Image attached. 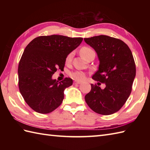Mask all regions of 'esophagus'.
<instances>
[{
  "label": "esophagus",
  "mask_w": 150,
  "mask_h": 150,
  "mask_svg": "<svg viewBox=\"0 0 150 150\" xmlns=\"http://www.w3.org/2000/svg\"><path fill=\"white\" fill-rule=\"evenodd\" d=\"M74 83H75V84H81V83H82V82H81V81H75V82H74Z\"/></svg>",
  "instance_id": "obj_1"
}]
</instances>
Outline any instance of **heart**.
<instances>
[{
	"label": "heart",
	"mask_w": 150,
	"mask_h": 150,
	"mask_svg": "<svg viewBox=\"0 0 150 150\" xmlns=\"http://www.w3.org/2000/svg\"><path fill=\"white\" fill-rule=\"evenodd\" d=\"M80 53H81V55L83 57L84 59H87L88 58V57L90 56L91 53H95V52L93 50L90 48V47H87V46H84L81 47V49L80 50ZM73 52L69 53L68 55L66 56V62H71V60L73 58ZM71 76L72 77V78L78 81H82L85 78L84 73L83 72L79 71H77L72 73L71 74Z\"/></svg>",
	"instance_id": "obj_1"
}]
</instances>
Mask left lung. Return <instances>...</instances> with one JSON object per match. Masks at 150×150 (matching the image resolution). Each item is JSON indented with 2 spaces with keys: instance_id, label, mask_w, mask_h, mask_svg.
Segmentation results:
<instances>
[{
  "instance_id": "obj_1",
  "label": "left lung",
  "mask_w": 150,
  "mask_h": 150,
  "mask_svg": "<svg viewBox=\"0 0 150 150\" xmlns=\"http://www.w3.org/2000/svg\"><path fill=\"white\" fill-rule=\"evenodd\" d=\"M84 41L95 50L100 61L92 79L106 85L101 89L91 84L85 100L95 112L113 114L123 106L132 92L136 75L132 53L122 40L107 35L84 38Z\"/></svg>"
}]
</instances>
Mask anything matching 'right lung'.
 I'll use <instances>...</instances> for the list:
<instances>
[{
    "label": "right lung",
    "mask_w": 150,
    "mask_h": 150,
    "mask_svg": "<svg viewBox=\"0 0 150 150\" xmlns=\"http://www.w3.org/2000/svg\"><path fill=\"white\" fill-rule=\"evenodd\" d=\"M83 39L59 35L36 37L28 44L18 67V88L25 102L39 113L57 109L64 99V91L73 84L70 78L52 79L57 69H62L66 56Z\"/></svg>",
    "instance_id": "obj_1"
}]
</instances>
